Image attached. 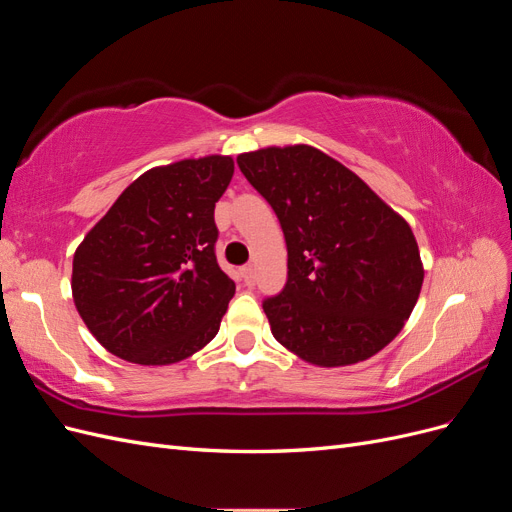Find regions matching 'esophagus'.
Here are the masks:
<instances>
[{
	"mask_svg": "<svg viewBox=\"0 0 512 512\" xmlns=\"http://www.w3.org/2000/svg\"><path fill=\"white\" fill-rule=\"evenodd\" d=\"M241 277H243V282H245L247 286H252V284H254V267H252V265L243 267V269H241Z\"/></svg>",
	"mask_w": 512,
	"mask_h": 512,
	"instance_id": "1",
	"label": "esophagus"
}]
</instances>
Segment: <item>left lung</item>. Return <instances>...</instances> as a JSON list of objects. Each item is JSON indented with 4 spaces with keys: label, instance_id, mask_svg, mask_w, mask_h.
Segmentation results:
<instances>
[{
    "label": "left lung",
    "instance_id": "obj_1",
    "mask_svg": "<svg viewBox=\"0 0 512 512\" xmlns=\"http://www.w3.org/2000/svg\"><path fill=\"white\" fill-rule=\"evenodd\" d=\"M237 164L284 230L288 282L262 303L277 342L318 367L389 346L425 277L410 224L316 147H265Z\"/></svg>",
    "mask_w": 512,
    "mask_h": 512
}]
</instances>
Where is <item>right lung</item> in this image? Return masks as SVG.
<instances>
[{
	"instance_id": "1",
	"label": "right lung",
	"mask_w": 512,
	"mask_h": 512,
	"mask_svg": "<svg viewBox=\"0 0 512 512\" xmlns=\"http://www.w3.org/2000/svg\"><path fill=\"white\" fill-rule=\"evenodd\" d=\"M232 173L230 156L151 168L76 247L72 299L108 352L170 365L218 335L235 282L215 260L213 211Z\"/></svg>"
}]
</instances>
